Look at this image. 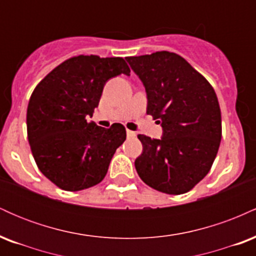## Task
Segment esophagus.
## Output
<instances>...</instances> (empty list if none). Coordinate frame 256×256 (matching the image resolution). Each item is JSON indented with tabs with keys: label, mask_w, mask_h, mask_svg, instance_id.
Here are the masks:
<instances>
[{
	"label": "esophagus",
	"mask_w": 256,
	"mask_h": 256,
	"mask_svg": "<svg viewBox=\"0 0 256 256\" xmlns=\"http://www.w3.org/2000/svg\"><path fill=\"white\" fill-rule=\"evenodd\" d=\"M126 134H128V137H134V136H136V132L131 131V130H126Z\"/></svg>",
	"instance_id": "1"
}]
</instances>
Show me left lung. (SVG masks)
<instances>
[{
    "instance_id": "1",
    "label": "left lung",
    "mask_w": 256,
    "mask_h": 256,
    "mask_svg": "<svg viewBox=\"0 0 256 256\" xmlns=\"http://www.w3.org/2000/svg\"><path fill=\"white\" fill-rule=\"evenodd\" d=\"M146 91V114L162 126L160 140L138 134L143 152L134 161L140 179L158 192L180 195L212 167L222 140L216 94L201 73L176 52L128 56Z\"/></svg>"
}]
</instances>
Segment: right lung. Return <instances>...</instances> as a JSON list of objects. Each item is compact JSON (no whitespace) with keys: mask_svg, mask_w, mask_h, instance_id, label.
<instances>
[{"mask_svg":"<svg viewBox=\"0 0 256 256\" xmlns=\"http://www.w3.org/2000/svg\"><path fill=\"white\" fill-rule=\"evenodd\" d=\"M122 73L130 76L122 58L78 55L34 88L26 114L28 143L40 171L60 189L79 192L102 182L126 140L124 125L104 128L86 120L106 82Z\"/></svg>","mask_w":256,"mask_h":256,"instance_id":"right-lung-1","label":"right lung"}]
</instances>
